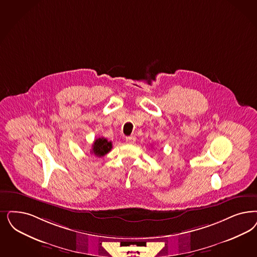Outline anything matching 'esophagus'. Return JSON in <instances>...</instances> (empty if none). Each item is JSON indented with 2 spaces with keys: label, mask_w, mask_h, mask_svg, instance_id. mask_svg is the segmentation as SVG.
Listing matches in <instances>:
<instances>
[{
  "label": "esophagus",
  "mask_w": 257,
  "mask_h": 257,
  "mask_svg": "<svg viewBox=\"0 0 257 257\" xmlns=\"http://www.w3.org/2000/svg\"><path fill=\"white\" fill-rule=\"evenodd\" d=\"M136 141V139L134 137H126V143L128 144H133Z\"/></svg>",
  "instance_id": "1"
}]
</instances>
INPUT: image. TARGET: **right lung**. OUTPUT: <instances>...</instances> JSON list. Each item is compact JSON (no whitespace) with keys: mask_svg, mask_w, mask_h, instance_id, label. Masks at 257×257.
Returning <instances> with one entry per match:
<instances>
[{"mask_svg":"<svg viewBox=\"0 0 257 257\" xmlns=\"http://www.w3.org/2000/svg\"><path fill=\"white\" fill-rule=\"evenodd\" d=\"M112 149V142H108L104 138H98L92 145V154L98 158L103 157Z\"/></svg>","mask_w":257,"mask_h":257,"instance_id":"add662e5","label":"right lung"}]
</instances>
